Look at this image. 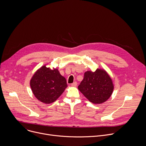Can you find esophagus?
<instances>
[{
  "mask_svg": "<svg viewBox=\"0 0 146 146\" xmlns=\"http://www.w3.org/2000/svg\"><path fill=\"white\" fill-rule=\"evenodd\" d=\"M77 82H76V81H74V82H73L72 84H71V86H73V87H76V86H77Z\"/></svg>",
  "mask_w": 146,
  "mask_h": 146,
  "instance_id": "34e87169",
  "label": "esophagus"
}]
</instances>
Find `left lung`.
Returning <instances> with one entry per match:
<instances>
[{
    "instance_id": "8db88e82",
    "label": "left lung",
    "mask_w": 146,
    "mask_h": 146,
    "mask_svg": "<svg viewBox=\"0 0 146 146\" xmlns=\"http://www.w3.org/2000/svg\"><path fill=\"white\" fill-rule=\"evenodd\" d=\"M78 89L91 102L100 104L111 96L114 85L111 77L105 70L97 69L94 72H85Z\"/></svg>"
}]
</instances>
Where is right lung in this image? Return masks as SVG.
Segmentation results:
<instances>
[{"instance_id": "obj_1", "label": "right lung", "mask_w": 146, "mask_h": 146, "mask_svg": "<svg viewBox=\"0 0 146 146\" xmlns=\"http://www.w3.org/2000/svg\"><path fill=\"white\" fill-rule=\"evenodd\" d=\"M30 86L35 96L46 104L55 102L68 87L66 78L57 69H51L46 65L35 73Z\"/></svg>"}]
</instances>
